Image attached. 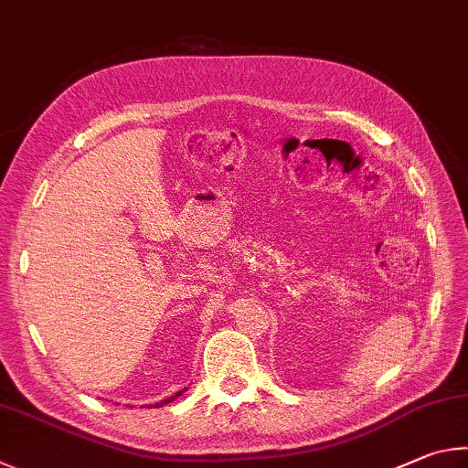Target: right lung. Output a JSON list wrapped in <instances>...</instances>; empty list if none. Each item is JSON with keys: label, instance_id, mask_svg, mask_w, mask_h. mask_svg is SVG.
Here are the masks:
<instances>
[{"label": "right lung", "instance_id": "1", "mask_svg": "<svg viewBox=\"0 0 468 468\" xmlns=\"http://www.w3.org/2000/svg\"><path fill=\"white\" fill-rule=\"evenodd\" d=\"M183 392H185V390H180V392H176V395H175V397H178V395H183ZM175 397H170V399H166V400H164V403H160V405H166V403H170V400H175ZM160 405H155V407H160Z\"/></svg>", "mask_w": 468, "mask_h": 468}]
</instances>
